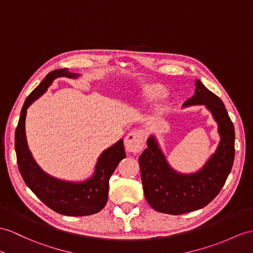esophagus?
Masks as SVG:
<instances>
[{
    "mask_svg": "<svg viewBox=\"0 0 253 253\" xmlns=\"http://www.w3.org/2000/svg\"><path fill=\"white\" fill-rule=\"evenodd\" d=\"M125 146L126 151L134 153L140 152L145 146V133L141 130L131 131L126 135Z\"/></svg>",
    "mask_w": 253,
    "mask_h": 253,
    "instance_id": "34e87169",
    "label": "esophagus"
}]
</instances>
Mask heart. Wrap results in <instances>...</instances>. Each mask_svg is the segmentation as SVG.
Listing matches in <instances>:
<instances>
[{
  "label": "heart",
  "mask_w": 253,
  "mask_h": 253,
  "mask_svg": "<svg viewBox=\"0 0 253 253\" xmlns=\"http://www.w3.org/2000/svg\"><path fill=\"white\" fill-rule=\"evenodd\" d=\"M164 93V91L161 87H158V85H150V87H147L145 90V95L149 100H155V98L161 97Z\"/></svg>",
  "instance_id": "heart-1"
}]
</instances>
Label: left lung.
Listing matches in <instances>:
<instances>
[{"label":"left lung","mask_w":253,"mask_h":253,"mask_svg":"<svg viewBox=\"0 0 253 253\" xmlns=\"http://www.w3.org/2000/svg\"><path fill=\"white\" fill-rule=\"evenodd\" d=\"M195 85L194 95L184 106L205 104L218 122L221 141L200 171L182 175L169 168L155 137L147 140L148 147L139 157L141 182L147 202L163 213H187L208 205L224 186L235 157V131L223 102L200 80Z\"/></svg>","instance_id":"obj_1"}]
</instances>
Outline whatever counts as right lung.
I'll return each instance as SVG.
<instances>
[{"mask_svg": "<svg viewBox=\"0 0 253 253\" xmlns=\"http://www.w3.org/2000/svg\"><path fill=\"white\" fill-rule=\"evenodd\" d=\"M75 78L78 75L67 69H60L48 74L44 80L27 97L21 109L19 122L15 133V149L20 174L27 186L38 198L55 212L79 217L96 213L106 205L109 178L122 159L126 158L123 139L104 151L98 158L95 174L87 181L74 183L48 176L35 163L27 145L24 121L28 107L40 97L57 77Z\"/></svg>", "mask_w": 253, "mask_h": 253, "instance_id": "add662e5", "label": "right lung"}]
</instances>
